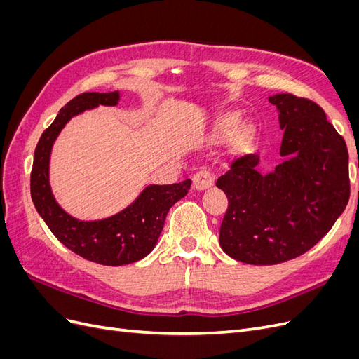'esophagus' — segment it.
<instances>
[{
	"mask_svg": "<svg viewBox=\"0 0 359 359\" xmlns=\"http://www.w3.org/2000/svg\"><path fill=\"white\" fill-rule=\"evenodd\" d=\"M214 182V175L208 170H198L193 177V187L196 190L208 189Z\"/></svg>",
	"mask_w": 359,
	"mask_h": 359,
	"instance_id": "1",
	"label": "esophagus"
}]
</instances>
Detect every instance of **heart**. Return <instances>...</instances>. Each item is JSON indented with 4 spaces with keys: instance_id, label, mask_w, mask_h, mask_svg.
Segmentation results:
<instances>
[{
    "instance_id": "obj_1",
    "label": "heart",
    "mask_w": 359,
    "mask_h": 359,
    "mask_svg": "<svg viewBox=\"0 0 359 359\" xmlns=\"http://www.w3.org/2000/svg\"><path fill=\"white\" fill-rule=\"evenodd\" d=\"M238 124H240V115H238V114H224L215 121L212 135H214L215 139H219V140L229 139L233 135ZM250 132H252L250 127H247V126L241 127L240 132H238V140L241 142V140L247 139Z\"/></svg>"
}]
</instances>
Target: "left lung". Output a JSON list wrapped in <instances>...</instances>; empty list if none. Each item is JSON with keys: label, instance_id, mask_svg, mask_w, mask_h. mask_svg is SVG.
<instances>
[{"label": "left lung", "instance_id": "8db88e82", "mask_svg": "<svg viewBox=\"0 0 359 359\" xmlns=\"http://www.w3.org/2000/svg\"><path fill=\"white\" fill-rule=\"evenodd\" d=\"M283 130V161L262 175L259 157L229 163L215 186L227 196L220 226L226 255L250 265H276L316 245L351 196L349 154L322 107L293 94L269 97Z\"/></svg>", "mask_w": 359, "mask_h": 359}]
</instances>
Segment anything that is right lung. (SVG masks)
<instances>
[{
  "label": "right lung",
  "mask_w": 359,
  "mask_h": 359,
  "mask_svg": "<svg viewBox=\"0 0 359 359\" xmlns=\"http://www.w3.org/2000/svg\"><path fill=\"white\" fill-rule=\"evenodd\" d=\"M118 100V91L76 95L40 136L31 169V199L50 232L73 253L107 266L133 264L149 255L170 206L186 196L191 186L190 180L169 186H148L126 210L95 222L78 220L61 208L49 186L53 142L72 116L99 104L115 106Z\"/></svg>",
  "instance_id": "add662e5"
}]
</instances>
